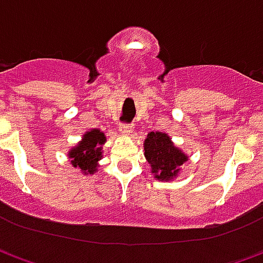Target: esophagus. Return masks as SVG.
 I'll list each match as a JSON object with an SVG mask.
<instances>
[{
  "label": "esophagus",
  "mask_w": 263,
  "mask_h": 263,
  "mask_svg": "<svg viewBox=\"0 0 263 263\" xmlns=\"http://www.w3.org/2000/svg\"><path fill=\"white\" fill-rule=\"evenodd\" d=\"M120 131L124 135H129L132 132V125L131 124H122V125H120Z\"/></svg>",
  "instance_id": "esophagus-1"
}]
</instances>
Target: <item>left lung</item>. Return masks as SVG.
Masks as SVG:
<instances>
[{"instance_id":"1","label":"left lung","mask_w":263,"mask_h":263,"mask_svg":"<svg viewBox=\"0 0 263 263\" xmlns=\"http://www.w3.org/2000/svg\"><path fill=\"white\" fill-rule=\"evenodd\" d=\"M143 149L152 173L160 182L173 180L179 175L180 166L187 160V155L176 148L172 138L163 132H149Z\"/></svg>"}]
</instances>
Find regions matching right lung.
Returning a JSON list of instances; mask_svg holds the SVG:
<instances>
[{"instance_id":"obj_1","label":"right lung","mask_w":263,"mask_h":263,"mask_svg":"<svg viewBox=\"0 0 263 263\" xmlns=\"http://www.w3.org/2000/svg\"><path fill=\"white\" fill-rule=\"evenodd\" d=\"M105 135L100 129H91L83 135V139L69 151L71 165L79 167L84 175H94L97 172L98 160L103 158V145Z\"/></svg>"}]
</instances>
